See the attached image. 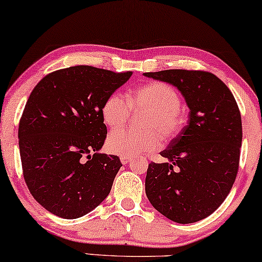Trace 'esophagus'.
Listing matches in <instances>:
<instances>
[{"instance_id":"34e87169","label":"esophagus","mask_w":262,"mask_h":262,"mask_svg":"<svg viewBox=\"0 0 262 262\" xmlns=\"http://www.w3.org/2000/svg\"><path fill=\"white\" fill-rule=\"evenodd\" d=\"M120 161L123 164H127L128 162H131V159H128V157H121Z\"/></svg>"}]
</instances>
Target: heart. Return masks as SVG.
I'll return each mask as SVG.
<instances>
[{"label": "heart", "instance_id": "obj_1", "mask_svg": "<svg viewBox=\"0 0 262 262\" xmlns=\"http://www.w3.org/2000/svg\"><path fill=\"white\" fill-rule=\"evenodd\" d=\"M181 99L174 88L163 82H149L136 89L125 99L113 93L103 102L101 117L106 126L118 130L126 125L132 110L149 114L143 121L144 132L114 131L108 136L106 146L111 154L121 157H135L143 152L155 151L164 141L177 138L185 126L186 118L181 111Z\"/></svg>", "mask_w": 262, "mask_h": 262}]
</instances>
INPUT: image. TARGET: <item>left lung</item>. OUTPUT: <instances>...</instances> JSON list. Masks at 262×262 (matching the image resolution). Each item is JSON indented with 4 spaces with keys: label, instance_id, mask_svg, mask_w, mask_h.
Masks as SVG:
<instances>
[{
    "label": "left lung",
    "instance_id": "obj_1",
    "mask_svg": "<svg viewBox=\"0 0 262 262\" xmlns=\"http://www.w3.org/2000/svg\"><path fill=\"white\" fill-rule=\"evenodd\" d=\"M173 84L189 107L188 125L149 164L145 193L151 205L177 223L202 221L214 212L234 185L239 164L242 121L237 102L223 81L204 70L144 73Z\"/></svg>",
    "mask_w": 262,
    "mask_h": 262
}]
</instances>
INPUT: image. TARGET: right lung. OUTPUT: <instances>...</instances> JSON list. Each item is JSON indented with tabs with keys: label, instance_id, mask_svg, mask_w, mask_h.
Instances as JSON below:
<instances>
[{
	"label": "right lung",
	"instance_id": "1",
	"mask_svg": "<svg viewBox=\"0 0 262 262\" xmlns=\"http://www.w3.org/2000/svg\"><path fill=\"white\" fill-rule=\"evenodd\" d=\"M131 75L76 66L48 74L32 91L19 124L23 174L56 216L82 217L110 194L121 162L96 152L107 136L101 108Z\"/></svg>",
	"mask_w": 262,
	"mask_h": 262
}]
</instances>
